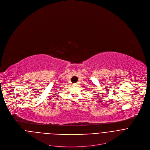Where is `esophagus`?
Listing matches in <instances>:
<instances>
[{
	"mask_svg": "<svg viewBox=\"0 0 150 150\" xmlns=\"http://www.w3.org/2000/svg\"><path fill=\"white\" fill-rule=\"evenodd\" d=\"M74 85H75L76 86H77V83H76V84H74Z\"/></svg>",
	"mask_w": 150,
	"mask_h": 150,
	"instance_id": "34e87169",
	"label": "esophagus"
}]
</instances>
